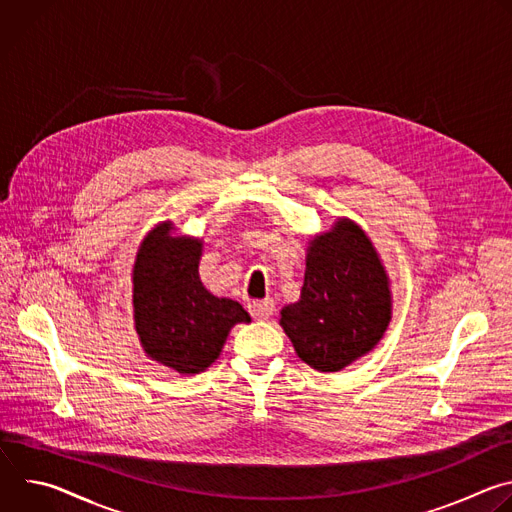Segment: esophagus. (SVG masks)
<instances>
[{"label": "esophagus", "mask_w": 512, "mask_h": 512, "mask_svg": "<svg viewBox=\"0 0 512 512\" xmlns=\"http://www.w3.org/2000/svg\"><path fill=\"white\" fill-rule=\"evenodd\" d=\"M275 310L273 300H259V302H251L249 304V312L255 320H267Z\"/></svg>", "instance_id": "obj_1"}]
</instances>
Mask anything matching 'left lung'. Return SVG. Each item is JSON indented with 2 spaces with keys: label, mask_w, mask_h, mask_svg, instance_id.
Listing matches in <instances>:
<instances>
[{
  "label": "left lung",
  "mask_w": 512,
  "mask_h": 512,
  "mask_svg": "<svg viewBox=\"0 0 512 512\" xmlns=\"http://www.w3.org/2000/svg\"><path fill=\"white\" fill-rule=\"evenodd\" d=\"M393 318L391 279L371 237L346 216L306 249L300 300L279 312L296 354L320 373L367 356Z\"/></svg>",
  "instance_id": "1"
}]
</instances>
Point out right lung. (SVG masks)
<instances>
[{"instance_id":"add662e5","label":"right lung","mask_w":512,"mask_h":512,"mask_svg":"<svg viewBox=\"0 0 512 512\" xmlns=\"http://www.w3.org/2000/svg\"><path fill=\"white\" fill-rule=\"evenodd\" d=\"M158 223L139 243L131 269L133 326L145 356L198 375L221 356L229 332L251 322L247 310L204 287L198 265L204 241Z\"/></svg>"}]
</instances>
